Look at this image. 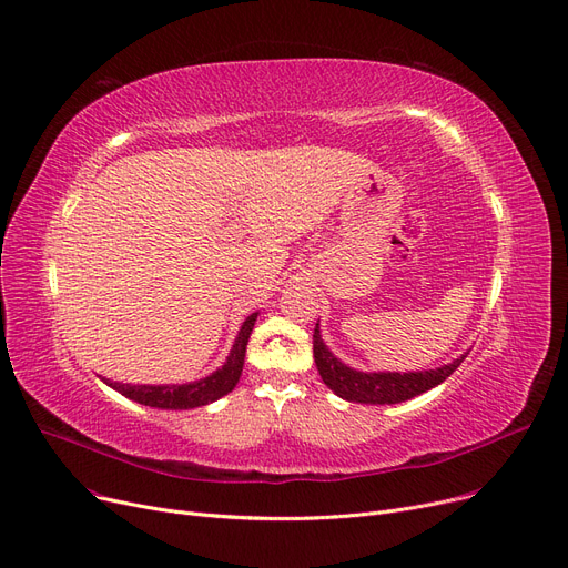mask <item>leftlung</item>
Instances as JSON below:
<instances>
[{"instance_id": "1", "label": "left lung", "mask_w": 568, "mask_h": 568, "mask_svg": "<svg viewBox=\"0 0 568 568\" xmlns=\"http://www.w3.org/2000/svg\"><path fill=\"white\" fill-rule=\"evenodd\" d=\"M467 358L463 354L448 365L435 369H418V372H361L344 365L333 351L321 339L318 323L314 328V363L321 374L323 384H326L337 397L346 402H361V404H397L404 399H412L429 388L439 386L448 376L460 367Z\"/></svg>"}]
</instances>
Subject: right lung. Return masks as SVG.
<instances>
[{"label": "right lung", "instance_id": "1", "mask_svg": "<svg viewBox=\"0 0 568 568\" xmlns=\"http://www.w3.org/2000/svg\"><path fill=\"white\" fill-rule=\"evenodd\" d=\"M256 316H258V312L250 314L245 318V323L240 326V333L233 342V348H231L226 363L220 369H214L212 374L203 376V379H199V382L145 386V384H120V382L103 379V384L122 393L124 397L139 402V404H145V407H154V409L184 412V409L205 407V404L229 395L237 386L242 365H245V351H247L250 335L254 331Z\"/></svg>", "mask_w": 568, "mask_h": 568}]
</instances>
